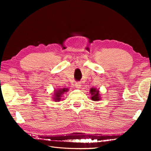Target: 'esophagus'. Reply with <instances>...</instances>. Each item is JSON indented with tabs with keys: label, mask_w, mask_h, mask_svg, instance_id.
Returning <instances> with one entry per match:
<instances>
[{
	"label": "esophagus",
	"mask_w": 151,
	"mask_h": 151,
	"mask_svg": "<svg viewBox=\"0 0 151 151\" xmlns=\"http://www.w3.org/2000/svg\"><path fill=\"white\" fill-rule=\"evenodd\" d=\"M81 83H80V82H76V83L75 84V86H76V87L77 88H81Z\"/></svg>",
	"instance_id": "obj_1"
}]
</instances>
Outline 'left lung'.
Here are the masks:
<instances>
[{"label":"left lung","instance_id":"left-lung-1","mask_svg":"<svg viewBox=\"0 0 151 151\" xmlns=\"http://www.w3.org/2000/svg\"><path fill=\"white\" fill-rule=\"evenodd\" d=\"M90 93L91 94V100L93 101H98L100 100V91L96 88H91L90 89Z\"/></svg>","mask_w":151,"mask_h":151}]
</instances>
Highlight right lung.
I'll return each mask as SVG.
<instances>
[{"mask_svg": "<svg viewBox=\"0 0 151 151\" xmlns=\"http://www.w3.org/2000/svg\"><path fill=\"white\" fill-rule=\"evenodd\" d=\"M68 88H58V90H55L54 91V97H53V100L55 102H59L61 100V97L64 94V93L68 91Z\"/></svg>", "mask_w": 151, "mask_h": 151, "instance_id": "1", "label": "right lung"}]
</instances>
